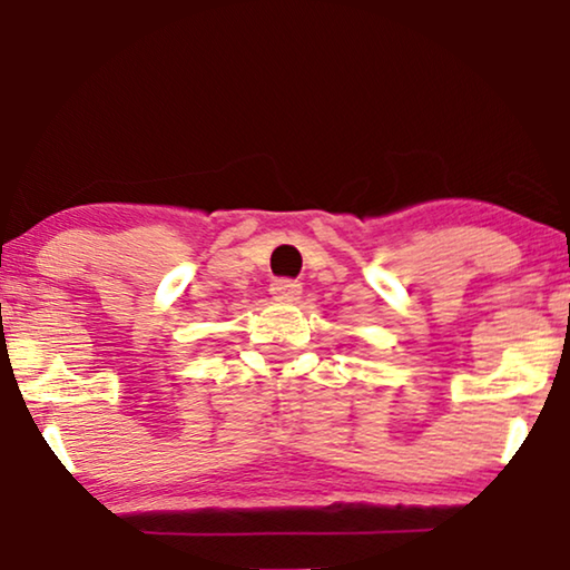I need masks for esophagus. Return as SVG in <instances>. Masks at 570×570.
Masks as SVG:
<instances>
[{
  "instance_id": "obj_1",
  "label": "esophagus",
  "mask_w": 570,
  "mask_h": 570,
  "mask_svg": "<svg viewBox=\"0 0 570 570\" xmlns=\"http://www.w3.org/2000/svg\"><path fill=\"white\" fill-rule=\"evenodd\" d=\"M269 293H272V298H275V301L291 303V301L301 298L303 285L295 283V279H275V283L269 285Z\"/></svg>"
}]
</instances>
